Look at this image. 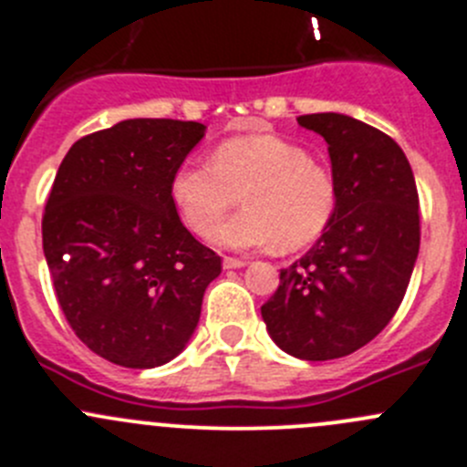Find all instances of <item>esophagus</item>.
I'll list each match as a JSON object with an SVG mask.
<instances>
[{
	"label": "esophagus",
	"mask_w": 467,
	"mask_h": 467,
	"mask_svg": "<svg viewBox=\"0 0 467 467\" xmlns=\"http://www.w3.org/2000/svg\"><path fill=\"white\" fill-rule=\"evenodd\" d=\"M224 268H245L247 259H236V256H224Z\"/></svg>",
	"instance_id": "1"
}]
</instances>
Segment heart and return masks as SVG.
<instances>
[{"label":"heart","instance_id":"b5f03b06","mask_svg":"<svg viewBox=\"0 0 467 467\" xmlns=\"http://www.w3.org/2000/svg\"><path fill=\"white\" fill-rule=\"evenodd\" d=\"M238 192L245 211L215 234L231 250H300L323 236L339 206L335 174L305 146L273 132L222 140L211 162L185 160L170 183L181 220L197 236H211Z\"/></svg>","mask_w":467,"mask_h":467}]
</instances>
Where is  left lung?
I'll return each mask as SVG.
<instances>
[{
    "instance_id": "obj_1",
    "label": "left lung",
    "mask_w": 467,
    "mask_h": 467,
    "mask_svg": "<svg viewBox=\"0 0 467 467\" xmlns=\"http://www.w3.org/2000/svg\"><path fill=\"white\" fill-rule=\"evenodd\" d=\"M297 123L327 141L339 206L279 273L261 317L279 348L323 362L369 344L397 314L420 252V197L406 155L379 128L335 112Z\"/></svg>"
}]
</instances>
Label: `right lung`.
<instances>
[{
    "label": "right lung",
    "instance_id": "right-lung-1",
    "mask_svg": "<svg viewBox=\"0 0 467 467\" xmlns=\"http://www.w3.org/2000/svg\"><path fill=\"white\" fill-rule=\"evenodd\" d=\"M206 126L128 119L61 160L43 252L66 321L100 358L150 369L192 337L222 259L181 222L170 183Z\"/></svg>",
    "mask_w": 467,
    "mask_h": 467
}]
</instances>
